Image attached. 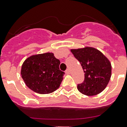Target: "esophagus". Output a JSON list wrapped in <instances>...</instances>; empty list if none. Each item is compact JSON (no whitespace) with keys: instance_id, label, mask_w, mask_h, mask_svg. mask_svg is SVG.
<instances>
[{"instance_id":"34e87169","label":"esophagus","mask_w":127,"mask_h":127,"mask_svg":"<svg viewBox=\"0 0 127 127\" xmlns=\"http://www.w3.org/2000/svg\"><path fill=\"white\" fill-rule=\"evenodd\" d=\"M65 74H70V70L69 69H67L65 71Z\"/></svg>"}]
</instances>
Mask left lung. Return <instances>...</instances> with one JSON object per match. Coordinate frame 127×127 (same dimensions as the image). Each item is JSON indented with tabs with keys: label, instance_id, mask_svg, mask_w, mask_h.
I'll list each match as a JSON object with an SVG mask.
<instances>
[{
	"label": "left lung",
	"instance_id": "8db88e82",
	"mask_svg": "<svg viewBox=\"0 0 127 127\" xmlns=\"http://www.w3.org/2000/svg\"><path fill=\"white\" fill-rule=\"evenodd\" d=\"M71 52L80 63L85 73L83 83L78 84V91L87 96L102 92L111 78L112 66L109 60L93 47L71 49Z\"/></svg>",
	"mask_w": 127,
	"mask_h": 127
}]
</instances>
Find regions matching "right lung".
I'll return each mask as SVG.
<instances>
[{"instance_id": "1", "label": "right lung", "mask_w": 127, "mask_h": 127, "mask_svg": "<svg viewBox=\"0 0 127 127\" xmlns=\"http://www.w3.org/2000/svg\"><path fill=\"white\" fill-rule=\"evenodd\" d=\"M52 53L32 55L23 64L21 74L26 85L39 94L53 93L59 87L64 72Z\"/></svg>"}]
</instances>
